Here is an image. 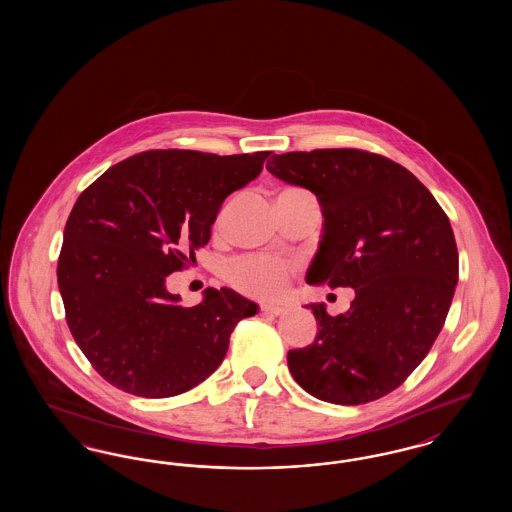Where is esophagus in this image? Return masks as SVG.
<instances>
[{
  "instance_id": "obj_1",
  "label": "esophagus",
  "mask_w": 512,
  "mask_h": 512,
  "mask_svg": "<svg viewBox=\"0 0 512 512\" xmlns=\"http://www.w3.org/2000/svg\"><path fill=\"white\" fill-rule=\"evenodd\" d=\"M261 313L270 315V317H280V315L288 313V307H284V305H274V303H267V305H263V307H261Z\"/></svg>"
}]
</instances>
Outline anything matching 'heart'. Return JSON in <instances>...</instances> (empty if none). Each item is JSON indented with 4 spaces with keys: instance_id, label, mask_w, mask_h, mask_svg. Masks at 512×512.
<instances>
[{
    "instance_id": "b5f03b06",
    "label": "heart",
    "mask_w": 512,
    "mask_h": 512,
    "mask_svg": "<svg viewBox=\"0 0 512 512\" xmlns=\"http://www.w3.org/2000/svg\"><path fill=\"white\" fill-rule=\"evenodd\" d=\"M292 263L276 257H242L226 268V280L255 297H276L286 290Z\"/></svg>"
}]
</instances>
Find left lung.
<instances>
[{"instance_id":"1","label":"left lung","mask_w":512,"mask_h":512,"mask_svg":"<svg viewBox=\"0 0 512 512\" xmlns=\"http://www.w3.org/2000/svg\"><path fill=\"white\" fill-rule=\"evenodd\" d=\"M267 171L317 195L322 234L309 284L353 288L347 313L311 303L317 338L288 353L295 382L320 401L388 395L428 355L459 278L453 228L405 167L361 149L272 155Z\"/></svg>"}]
</instances>
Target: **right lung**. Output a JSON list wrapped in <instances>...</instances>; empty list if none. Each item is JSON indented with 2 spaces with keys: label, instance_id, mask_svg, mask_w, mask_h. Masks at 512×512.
Masks as SVG:
<instances>
[{
  "label": "right lung",
  "instance_id": "1",
  "mask_svg": "<svg viewBox=\"0 0 512 512\" xmlns=\"http://www.w3.org/2000/svg\"><path fill=\"white\" fill-rule=\"evenodd\" d=\"M268 155L144 151L76 199L57 282L74 341L109 384L151 399L192 390L219 368L236 324L259 313L228 288L184 307L167 276L195 263L224 199L255 180Z\"/></svg>",
  "mask_w": 512,
  "mask_h": 512
}]
</instances>
